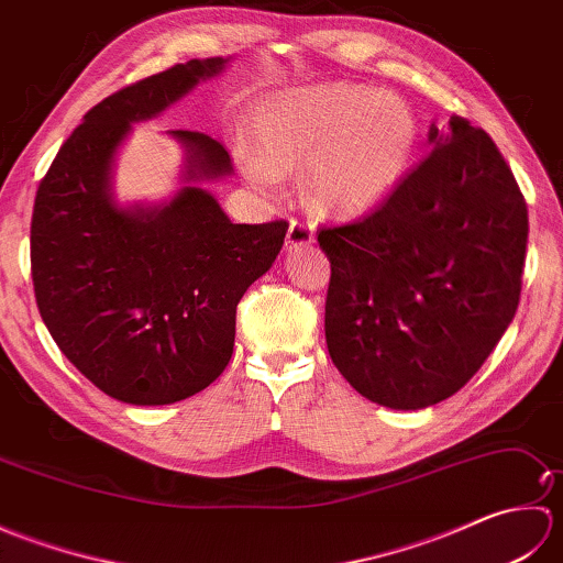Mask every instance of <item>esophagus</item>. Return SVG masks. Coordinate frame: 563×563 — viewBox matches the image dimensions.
<instances>
[{
    "instance_id": "esophagus-1",
    "label": "esophagus",
    "mask_w": 563,
    "mask_h": 563,
    "mask_svg": "<svg viewBox=\"0 0 563 563\" xmlns=\"http://www.w3.org/2000/svg\"><path fill=\"white\" fill-rule=\"evenodd\" d=\"M314 242V230L309 222H300V220H292L288 227V236H285V251L292 254V251H300L312 246Z\"/></svg>"
}]
</instances>
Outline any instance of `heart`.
<instances>
[{
    "mask_svg": "<svg viewBox=\"0 0 563 563\" xmlns=\"http://www.w3.org/2000/svg\"><path fill=\"white\" fill-rule=\"evenodd\" d=\"M254 157L246 176L261 188L275 174H302L312 206L333 218L377 208L401 184L418 142L404 99L363 84H319L261 101L246 118Z\"/></svg>",
    "mask_w": 563,
    "mask_h": 563,
    "instance_id": "obj_1",
    "label": "heart"
}]
</instances>
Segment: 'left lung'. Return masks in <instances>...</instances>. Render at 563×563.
<instances>
[{"label": "left lung", "instance_id": "8db88e82", "mask_svg": "<svg viewBox=\"0 0 563 563\" xmlns=\"http://www.w3.org/2000/svg\"><path fill=\"white\" fill-rule=\"evenodd\" d=\"M367 218L319 232L331 263L324 331L351 387L387 409L452 397L520 302L528 206L494 140L460 115Z\"/></svg>", "mask_w": 563, "mask_h": 563}]
</instances>
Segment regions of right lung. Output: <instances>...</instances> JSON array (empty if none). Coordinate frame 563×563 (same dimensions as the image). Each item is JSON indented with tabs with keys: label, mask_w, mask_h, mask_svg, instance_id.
<instances>
[{
	"label": "right lung",
	"mask_w": 563,
	"mask_h": 563,
	"mask_svg": "<svg viewBox=\"0 0 563 563\" xmlns=\"http://www.w3.org/2000/svg\"><path fill=\"white\" fill-rule=\"evenodd\" d=\"M227 63L190 59L93 106L35 194L31 273L41 317L67 361L118 401L174 404L218 379L234 351L236 305L288 232L283 220L227 218L202 184L232 176V159L194 130H166L184 150L181 186L169 198H115V157L133 125Z\"/></svg>",
	"instance_id": "right-lung-1"
}]
</instances>
